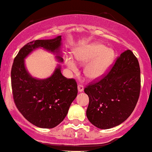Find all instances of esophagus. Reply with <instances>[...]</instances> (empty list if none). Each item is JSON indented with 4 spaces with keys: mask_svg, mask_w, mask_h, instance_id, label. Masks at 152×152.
I'll use <instances>...</instances> for the list:
<instances>
[{
    "mask_svg": "<svg viewBox=\"0 0 152 152\" xmlns=\"http://www.w3.org/2000/svg\"><path fill=\"white\" fill-rule=\"evenodd\" d=\"M78 90L79 92H81L84 90V87L82 85H78Z\"/></svg>",
    "mask_w": 152,
    "mask_h": 152,
    "instance_id": "34e87169",
    "label": "esophagus"
}]
</instances>
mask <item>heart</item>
Returning a JSON list of instances; mask_svg holds the SVG:
<instances>
[{
	"instance_id": "heart-1",
	"label": "heart",
	"mask_w": 152,
	"mask_h": 152,
	"mask_svg": "<svg viewBox=\"0 0 152 152\" xmlns=\"http://www.w3.org/2000/svg\"><path fill=\"white\" fill-rule=\"evenodd\" d=\"M73 55L78 63L85 64L84 75L89 79L101 77L112 63L114 58V51L100 43H91L73 51ZM65 63L70 70L76 71L77 66L73 59L65 57Z\"/></svg>"
}]
</instances>
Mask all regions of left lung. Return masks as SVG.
<instances>
[{
    "instance_id": "obj_1",
    "label": "left lung",
    "mask_w": 152,
    "mask_h": 152,
    "mask_svg": "<svg viewBox=\"0 0 152 152\" xmlns=\"http://www.w3.org/2000/svg\"><path fill=\"white\" fill-rule=\"evenodd\" d=\"M140 90L138 59L130 49L124 51L103 79L84 89L89 97L87 117L97 128H112L122 124L133 111Z\"/></svg>"
}]
</instances>
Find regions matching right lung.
<instances>
[{
  "instance_id": "right-lung-1",
  "label": "right lung",
  "mask_w": 152,
  "mask_h": 152,
  "mask_svg": "<svg viewBox=\"0 0 152 152\" xmlns=\"http://www.w3.org/2000/svg\"><path fill=\"white\" fill-rule=\"evenodd\" d=\"M61 41L59 36L28 43L20 49L12 65L11 79L14 103L28 122L41 128H53L63 122L77 96V84L73 79L63 76L60 65L47 79L33 78L25 68V58L35 49L43 48L55 54L57 61L63 63Z\"/></svg>"
}]
</instances>
